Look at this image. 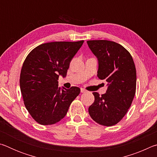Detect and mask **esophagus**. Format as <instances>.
I'll list each match as a JSON object with an SVG mask.
<instances>
[{
	"instance_id": "1",
	"label": "esophagus",
	"mask_w": 157,
	"mask_h": 157,
	"mask_svg": "<svg viewBox=\"0 0 157 157\" xmlns=\"http://www.w3.org/2000/svg\"><path fill=\"white\" fill-rule=\"evenodd\" d=\"M86 92V90L84 88H81V93H85Z\"/></svg>"
}]
</instances>
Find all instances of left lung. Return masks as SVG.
Wrapping results in <instances>:
<instances>
[{
	"instance_id": "left-lung-1",
	"label": "left lung",
	"mask_w": 157,
	"mask_h": 157,
	"mask_svg": "<svg viewBox=\"0 0 157 157\" xmlns=\"http://www.w3.org/2000/svg\"><path fill=\"white\" fill-rule=\"evenodd\" d=\"M87 44L98 59V78L108 85L106 94L93 93L95 101L89 107V115L102 125H115L125 116L136 94L134 60L128 50L114 41L91 40Z\"/></svg>"
}]
</instances>
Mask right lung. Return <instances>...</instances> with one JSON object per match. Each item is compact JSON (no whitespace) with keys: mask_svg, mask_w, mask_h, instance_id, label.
I'll list each match as a JSON object with an SVG mask.
<instances>
[{"mask_svg":"<svg viewBox=\"0 0 157 157\" xmlns=\"http://www.w3.org/2000/svg\"><path fill=\"white\" fill-rule=\"evenodd\" d=\"M83 43L49 42L34 48L26 57L20 75L21 92L25 108L39 124L59 122L80 93L77 86L61 90L58 79L60 75H66L71 59Z\"/></svg>","mask_w":157,"mask_h":157,"instance_id":"1","label":"right lung"}]
</instances>
